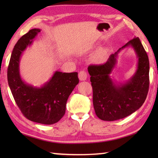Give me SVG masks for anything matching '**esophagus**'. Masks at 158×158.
Masks as SVG:
<instances>
[{"mask_svg":"<svg viewBox=\"0 0 158 158\" xmlns=\"http://www.w3.org/2000/svg\"><path fill=\"white\" fill-rule=\"evenodd\" d=\"M79 79L80 81H85V80H86V79H87V73L84 70L79 72Z\"/></svg>","mask_w":158,"mask_h":158,"instance_id":"1","label":"esophagus"}]
</instances>
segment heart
Listing matches in <instances>:
<instances>
[{"label": "heart", "mask_w": 158, "mask_h": 158, "mask_svg": "<svg viewBox=\"0 0 158 158\" xmlns=\"http://www.w3.org/2000/svg\"><path fill=\"white\" fill-rule=\"evenodd\" d=\"M106 55V52L105 49H99L92 56V60L94 63H102L105 60Z\"/></svg>", "instance_id": "obj_1"}]
</instances>
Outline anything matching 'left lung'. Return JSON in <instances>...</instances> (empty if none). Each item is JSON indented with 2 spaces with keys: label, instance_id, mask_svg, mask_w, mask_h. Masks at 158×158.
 Returning <instances> with one entry per match:
<instances>
[{
  "label": "left lung",
  "instance_id": "8db88e82",
  "mask_svg": "<svg viewBox=\"0 0 158 158\" xmlns=\"http://www.w3.org/2000/svg\"><path fill=\"white\" fill-rule=\"evenodd\" d=\"M127 47L135 51L137 69L127 81L118 82L110 74L115 66L118 53ZM88 71L93 86V102L99 118L113 121L127 117L139 109L146 100L149 87V60L139 37H135L111 54L106 63L90 65Z\"/></svg>",
  "mask_w": 158,
  "mask_h": 158
}]
</instances>
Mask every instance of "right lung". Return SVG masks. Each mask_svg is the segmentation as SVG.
<instances>
[{
	"mask_svg": "<svg viewBox=\"0 0 158 158\" xmlns=\"http://www.w3.org/2000/svg\"><path fill=\"white\" fill-rule=\"evenodd\" d=\"M40 31L31 29L15 44L7 69V81L16 103L26 118L38 123L52 125L65 114L67 100L79 84L78 73L56 71L49 81L39 87L23 81L20 74L21 57Z\"/></svg>",
	"mask_w": 158,
	"mask_h": 158,
	"instance_id": "right-lung-1",
	"label": "right lung"
}]
</instances>
